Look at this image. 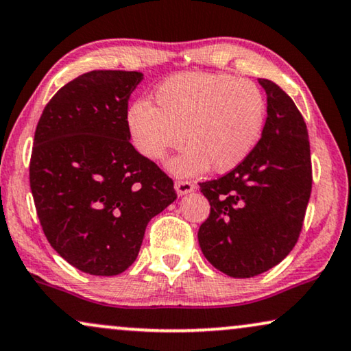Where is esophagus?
Instances as JSON below:
<instances>
[{
  "label": "esophagus",
  "instance_id": "34e87169",
  "mask_svg": "<svg viewBox=\"0 0 351 351\" xmlns=\"http://www.w3.org/2000/svg\"><path fill=\"white\" fill-rule=\"evenodd\" d=\"M194 189H196V184H193L191 181H184V180L175 181V191L178 193V196H184V194L193 193Z\"/></svg>",
  "mask_w": 351,
  "mask_h": 351
}]
</instances>
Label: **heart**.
Returning a JSON list of instances; mask_svg holds the SVG:
<instances>
[{"instance_id": "obj_1", "label": "heart", "mask_w": 351, "mask_h": 351, "mask_svg": "<svg viewBox=\"0 0 351 351\" xmlns=\"http://www.w3.org/2000/svg\"><path fill=\"white\" fill-rule=\"evenodd\" d=\"M265 100L254 82L227 74L183 73L155 92V106L137 100L128 110V128L137 152L162 160L168 150L189 147L168 163L178 176L241 165L264 131Z\"/></svg>"}]
</instances>
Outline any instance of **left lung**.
<instances>
[{"mask_svg":"<svg viewBox=\"0 0 351 351\" xmlns=\"http://www.w3.org/2000/svg\"><path fill=\"white\" fill-rule=\"evenodd\" d=\"M267 118L256 149L219 180L201 183L210 214L197 239L220 272L250 278L282 263L298 241L311 196V152L293 100L269 79Z\"/></svg>","mask_w":351,"mask_h":351,"instance_id":"left-lung-1","label":"left lung"}]
</instances>
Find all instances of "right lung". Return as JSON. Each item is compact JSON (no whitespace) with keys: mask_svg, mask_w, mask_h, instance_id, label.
Listing matches in <instances>:
<instances>
[{"mask_svg":"<svg viewBox=\"0 0 351 351\" xmlns=\"http://www.w3.org/2000/svg\"><path fill=\"white\" fill-rule=\"evenodd\" d=\"M137 71H90L61 87L37 124L30 189L58 254L90 275L134 263L145 227L176 199L171 178L132 147L128 100Z\"/></svg>","mask_w":351,"mask_h":351,"instance_id":"1","label":"right lung"}]
</instances>
